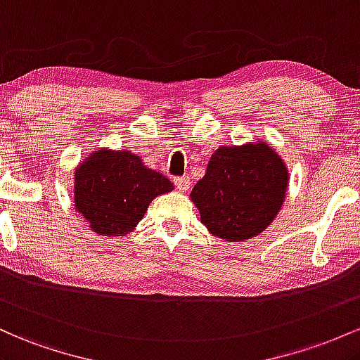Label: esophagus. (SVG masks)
I'll use <instances>...</instances> for the list:
<instances>
[{
	"instance_id": "obj_1",
	"label": "esophagus",
	"mask_w": 360,
	"mask_h": 360,
	"mask_svg": "<svg viewBox=\"0 0 360 360\" xmlns=\"http://www.w3.org/2000/svg\"><path fill=\"white\" fill-rule=\"evenodd\" d=\"M173 184H175V187L181 192H187L188 188H191V179H188V176H175V179H173Z\"/></svg>"
}]
</instances>
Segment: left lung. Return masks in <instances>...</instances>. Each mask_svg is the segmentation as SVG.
<instances>
[{"label":"left lung","mask_w":360,"mask_h":360,"mask_svg":"<svg viewBox=\"0 0 360 360\" xmlns=\"http://www.w3.org/2000/svg\"><path fill=\"white\" fill-rule=\"evenodd\" d=\"M288 169L265 143L219 148L191 199L214 236L243 241L260 234L281 211Z\"/></svg>","instance_id":"left-lung-1"}]
</instances>
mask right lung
Here are the masks:
<instances>
[{"instance_id": "obj_1", "label": "right lung", "mask_w": 360, "mask_h": 360, "mask_svg": "<svg viewBox=\"0 0 360 360\" xmlns=\"http://www.w3.org/2000/svg\"><path fill=\"white\" fill-rule=\"evenodd\" d=\"M173 184L144 167L131 151L100 149L75 175V207L102 236H124L143 219L148 205Z\"/></svg>"}]
</instances>
